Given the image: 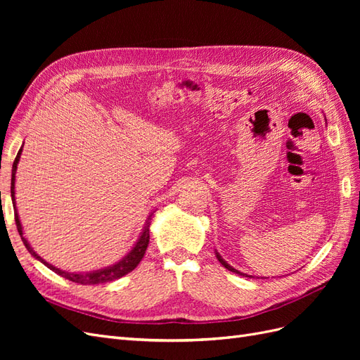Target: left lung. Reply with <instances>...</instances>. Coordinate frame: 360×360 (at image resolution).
<instances>
[{"mask_svg": "<svg viewBox=\"0 0 360 360\" xmlns=\"http://www.w3.org/2000/svg\"><path fill=\"white\" fill-rule=\"evenodd\" d=\"M216 257H217V259H219V263H221V264H222L225 269H228V270H230V271H234V274H237V275H245V274H240V271H238V270L233 269L230 264L226 263V261H224V259H222V257H221L219 254H217V252H216ZM246 276H248V275H246Z\"/></svg>", "mask_w": 360, "mask_h": 360, "instance_id": "8db88e82", "label": "left lung"}]
</instances>
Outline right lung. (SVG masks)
<instances>
[{"mask_svg":"<svg viewBox=\"0 0 360 360\" xmlns=\"http://www.w3.org/2000/svg\"><path fill=\"white\" fill-rule=\"evenodd\" d=\"M20 151H22V148L19 150V153L13 162V169H12V186H10V192H12V201L15 202V176H16V168H18V162H19V158H20ZM15 221H16V226H18V231H19V236L20 238H22V242L25 245V248L28 249V252L37 258L39 261H41L43 264H45L46 267H49L52 271H56L57 275L66 278L72 282H76V284H82V285H96V284H105V282H110V281H114V279H118L122 278L124 275H127L129 271H132L138 264L139 261L143 259L144 254H146V249L148 246V242H150V222H147V225L144 226L143 233H141L139 238L136 245L132 248V250L123 258L120 259L117 264L111 266V267H105L102 270H94V271H89V274H69V271L66 270H60L57 267H53L52 264L46 263L45 259H43L41 257H39L34 250H32V248L30 246V243L27 242V238L24 237V233H22V225H20V221H19V216H18V212H16V202H15Z\"/></svg>","mask_w":360,"mask_h":360,"instance_id":"add662e5","label":"right lung"}]
</instances>
